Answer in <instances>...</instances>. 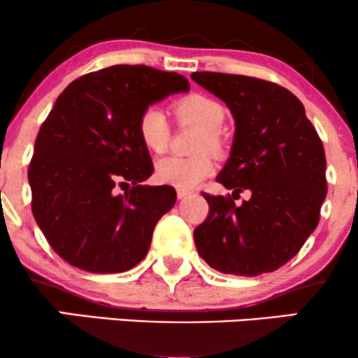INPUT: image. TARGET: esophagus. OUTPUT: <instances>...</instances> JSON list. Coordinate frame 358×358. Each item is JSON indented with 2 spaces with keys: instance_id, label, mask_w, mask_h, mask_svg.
I'll use <instances>...</instances> for the list:
<instances>
[{
  "instance_id": "1",
  "label": "esophagus",
  "mask_w": 358,
  "mask_h": 358,
  "mask_svg": "<svg viewBox=\"0 0 358 358\" xmlns=\"http://www.w3.org/2000/svg\"><path fill=\"white\" fill-rule=\"evenodd\" d=\"M190 195H192V192L190 190H185V188H178V190H176V196H178L180 200L187 199V196H190Z\"/></svg>"
}]
</instances>
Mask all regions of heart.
Here are the masks:
<instances>
[{
  "label": "heart",
  "instance_id": "obj_1",
  "mask_svg": "<svg viewBox=\"0 0 358 358\" xmlns=\"http://www.w3.org/2000/svg\"><path fill=\"white\" fill-rule=\"evenodd\" d=\"M173 114L178 122H190L202 127V134L196 139L199 155L168 156L156 163L155 176L158 182L173 185L178 188H193L203 182L207 176L215 171V162L208 150L220 153L222 138L219 129L225 121V109L220 102L205 94H188L182 99L173 102ZM138 136L146 151L153 155H162L170 145V127L165 114L156 108H148L138 117Z\"/></svg>",
  "mask_w": 358,
  "mask_h": 358
}]
</instances>
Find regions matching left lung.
Listing matches in <instances>:
<instances>
[{"mask_svg":"<svg viewBox=\"0 0 358 358\" xmlns=\"http://www.w3.org/2000/svg\"><path fill=\"white\" fill-rule=\"evenodd\" d=\"M236 119L231 158L217 182L232 196L202 193L208 215L193 231L200 257L224 274L257 276L298 254L327 196L323 143L289 90L256 77L193 72ZM242 189L251 199L236 206Z\"/></svg>","mask_w":358,"mask_h":358,"instance_id":"8db88e82","label":"left lung"}]
</instances>
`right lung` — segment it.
<instances>
[{"instance_id":"1","label":"right lung","mask_w":358,"mask_h":358,"mask_svg":"<svg viewBox=\"0 0 358 358\" xmlns=\"http://www.w3.org/2000/svg\"><path fill=\"white\" fill-rule=\"evenodd\" d=\"M188 87L175 72L113 65L71 82L55 101L36 136L28 182L36 224L69 264L108 274L145 259L176 192L141 185L153 163L139 141L138 117ZM122 184L131 188L116 196Z\"/></svg>"}]
</instances>
